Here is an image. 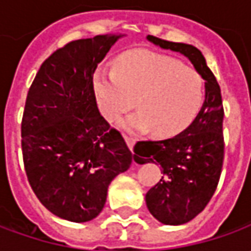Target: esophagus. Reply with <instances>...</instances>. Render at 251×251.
Segmentation results:
<instances>
[{"instance_id":"esophagus-1","label":"esophagus","mask_w":251,"mask_h":251,"mask_svg":"<svg viewBox=\"0 0 251 251\" xmlns=\"http://www.w3.org/2000/svg\"><path fill=\"white\" fill-rule=\"evenodd\" d=\"M124 141L127 143V146L129 148V150H132L134 149V145H135V139L132 138V136H128V135H124Z\"/></svg>"}]
</instances>
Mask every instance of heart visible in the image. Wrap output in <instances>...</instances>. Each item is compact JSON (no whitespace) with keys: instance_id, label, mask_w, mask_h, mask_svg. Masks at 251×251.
Wrapping results in <instances>:
<instances>
[{"instance_id":"b5f03b06","label":"heart","mask_w":251,"mask_h":251,"mask_svg":"<svg viewBox=\"0 0 251 251\" xmlns=\"http://www.w3.org/2000/svg\"><path fill=\"white\" fill-rule=\"evenodd\" d=\"M93 91L101 115L116 122L134 106L120 127L158 138H174L191 126L205 100L202 76L175 58L148 50L123 54L113 70L101 67L93 76Z\"/></svg>"}]
</instances>
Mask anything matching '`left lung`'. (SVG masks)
<instances>
[{
  "instance_id": "1",
  "label": "left lung",
  "mask_w": 251,
  "mask_h": 251,
  "mask_svg": "<svg viewBox=\"0 0 251 251\" xmlns=\"http://www.w3.org/2000/svg\"><path fill=\"white\" fill-rule=\"evenodd\" d=\"M146 39L161 49L187 57L205 80V101L188 128L171 139L138 142L134 148L138 164L155 161L164 174L146 194L149 212L165 226H180L205 209L220 179L224 158L220 86L205 57L193 45L168 42L151 35Z\"/></svg>"
}]
</instances>
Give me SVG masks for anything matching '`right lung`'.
<instances>
[{"label": "right lung", "mask_w": 251, "mask_h": 251, "mask_svg": "<svg viewBox=\"0 0 251 251\" xmlns=\"http://www.w3.org/2000/svg\"><path fill=\"white\" fill-rule=\"evenodd\" d=\"M122 34L79 39L41 65L22 123L31 188L53 215L86 223L101 213L110 181L134 155L97 108L93 75Z\"/></svg>", "instance_id": "1"}]
</instances>
